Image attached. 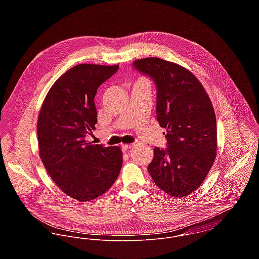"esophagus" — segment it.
<instances>
[{"mask_svg": "<svg viewBox=\"0 0 259 259\" xmlns=\"http://www.w3.org/2000/svg\"><path fill=\"white\" fill-rule=\"evenodd\" d=\"M132 148H133V145H121V149L123 151H126V150H128Z\"/></svg>", "mask_w": 259, "mask_h": 259, "instance_id": "obj_1", "label": "esophagus"}]
</instances>
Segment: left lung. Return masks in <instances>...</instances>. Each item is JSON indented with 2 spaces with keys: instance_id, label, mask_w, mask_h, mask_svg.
I'll use <instances>...</instances> for the list:
<instances>
[{
  "instance_id": "obj_1",
  "label": "left lung",
  "mask_w": 259,
  "mask_h": 259,
  "mask_svg": "<svg viewBox=\"0 0 259 259\" xmlns=\"http://www.w3.org/2000/svg\"><path fill=\"white\" fill-rule=\"evenodd\" d=\"M136 69L153 78L156 114L166 130V149L153 148L148 170L166 193L184 197L204 182L217 157V117L198 78L184 67L159 58L136 60Z\"/></svg>"
}]
</instances>
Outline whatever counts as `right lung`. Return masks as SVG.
Listing matches in <instances>:
<instances>
[{
	"label": "right lung",
	"instance_id": "1",
	"mask_svg": "<svg viewBox=\"0 0 259 259\" xmlns=\"http://www.w3.org/2000/svg\"><path fill=\"white\" fill-rule=\"evenodd\" d=\"M118 65L79 64L62 74L48 92L37 123L38 154L49 176L66 194L91 201L116 181L122 165L119 147L88 142L97 123L98 88Z\"/></svg>",
	"mask_w": 259,
	"mask_h": 259
}]
</instances>
